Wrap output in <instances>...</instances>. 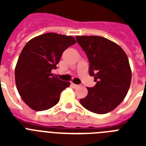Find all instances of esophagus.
Returning <instances> with one entry per match:
<instances>
[{"instance_id": "esophagus-1", "label": "esophagus", "mask_w": 146, "mask_h": 146, "mask_svg": "<svg viewBox=\"0 0 146 146\" xmlns=\"http://www.w3.org/2000/svg\"><path fill=\"white\" fill-rule=\"evenodd\" d=\"M71 86L73 87V88H77L79 86H78V85H76V84H74V83H71Z\"/></svg>"}]
</instances>
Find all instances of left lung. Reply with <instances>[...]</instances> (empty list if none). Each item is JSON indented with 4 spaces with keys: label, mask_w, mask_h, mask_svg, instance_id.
Instances as JSON below:
<instances>
[{
    "label": "left lung",
    "mask_w": 146,
    "mask_h": 146,
    "mask_svg": "<svg viewBox=\"0 0 146 146\" xmlns=\"http://www.w3.org/2000/svg\"><path fill=\"white\" fill-rule=\"evenodd\" d=\"M89 58V75L96 85L87 87L88 95L80 100L88 111L103 114L123 102L130 86L132 71L126 53L117 44L101 36H76Z\"/></svg>",
    "instance_id": "1"
}]
</instances>
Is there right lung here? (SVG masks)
Here are the masks:
<instances>
[{
  "instance_id": "obj_1",
  "label": "right lung",
  "mask_w": 146,
  "mask_h": 146,
  "mask_svg": "<svg viewBox=\"0 0 146 146\" xmlns=\"http://www.w3.org/2000/svg\"><path fill=\"white\" fill-rule=\"evenodd\" d=\"M76 42L70 35L45 33L29 40L22 50L15 67L19 96L34 111H45L58 103L70 82L51 73L64 50Z\"/></svg>"
}]
</instances>
